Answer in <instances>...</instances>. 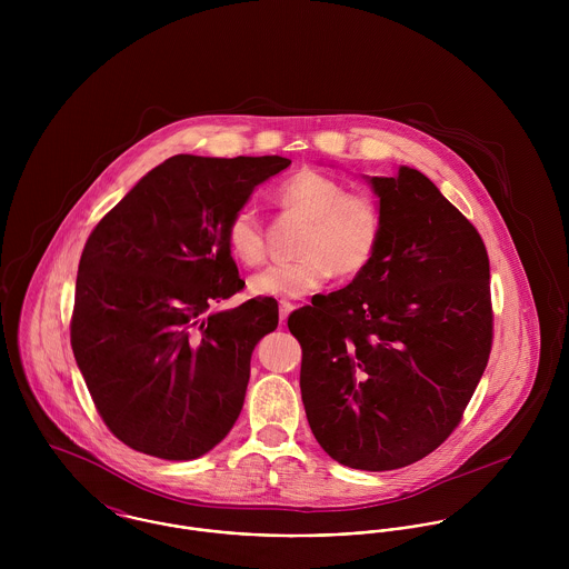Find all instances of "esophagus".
Returning <instances> with one entry per match:
<instances>
[{
  "instance_id": "34e87169",
  "label": "esophagus",
  "mask_w": 569,
  "mask_h": 569,
  "mask_svg": "<svg viewBox=\"0 0 569 569\" xmlns=\"http://www.w3.org/2000/svg\"><path fill=\"white\" fill-rule=\"evenodd\" d=\"M293 309H296V307H293L291 302H280V325L287 322V318H289V313H291Z\"/></svg>"
}]
</instances>
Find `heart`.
<instances>
[{
    "mask_svg": "<svg viewBox=\"0 0 569 569\" xmlns=\"http://www.w3.org/2000/svg\"><path fill=\"white\" fill-rule=\"evenodd\" d=\"M276 201L284 212L307 219L296 247L300 258L253 273L247 282L253 296L300 300L322 289L330 273L355 278L372 262L383 234V214L370 194L348 192L343 181L320 170H300L278 186ZM226 241L244 267L264 260V228L256 208L243 206L232 214Z\"/></svg>",
    "mask_w": 569,
    "mask_h": 569,
    "instance_id": "obj_1",
    "label": "heart"
}]
</instances>
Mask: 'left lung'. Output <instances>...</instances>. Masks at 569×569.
I'll return each mask as SVG.
<instances>
[{
	"label": "left lung",
	"instance_id": "obj_1",
	"mask_svg": "<svg viewBox=\"0 0 569 569\" xmlns=\"http://www.w3.org/2000/svg\"><path fill=\"white\" fill-rule=\"evenodd\" d=\"M383 214L372 262L289 318L316 440L343 467L418 462L458 427L492 341L487 247L420 170L368 177Z\"/></svg>",
	"mask_w": 569,
	"mask_h": 569
}]
</instances>
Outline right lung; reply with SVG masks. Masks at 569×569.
Instances as JSON below:
<instances>
[{
  "label": "right lung",
  "mask_w": 569,
  "mask_h": 569,
  "mask_svg": "<svg viewBox=\"0 0 569 569\" xmlns=\"http://www.w3.org/2000/svg\"><path fill=\"white\" fill-rule=\"evenodd\" d=\"M289 163L174 156L89 234L72 350L98 413L131 449L194 460L234 427L251 352L276 330L278 302L214 309L244 287L226 228L253 188Z\"/></svg>",
  "instance_id": "1"
}]
</instances>
